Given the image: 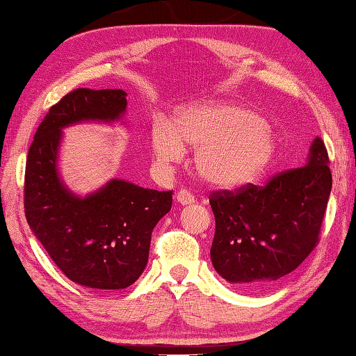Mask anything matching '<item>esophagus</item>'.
<instances>
[{"mask_svg": "<svg viewBox=\"0 0 356 356\" xmlns=\"http://www.w3.org/2000/svg\"><path fill=\"white\" fill-rule=\"evenodd\" d=\"M176 200H177V202L182 204V206H186V204L195 202V195L190 193L188 190H179L176 195Z\"/></svg>", "mask_w": 356, "mask_h": 356, "instance_id": "34e87169", "label": "esophagus"}]
</instances>
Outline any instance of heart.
Here are the masks:
<instances>
[{"label":"heart","mask_w":356,"mask_h":356,"mask_svg":"<svg viewBox=\"0 0 356 356\" xmlns=\"http://www.w3.org/2000/svg\"><path fill=\"white\" fill-rule=\"evenodd\" d=\"M149 141L161 166L182 160L185 144L197 146V172L206 182L222 188L254 182L278 154V141L264 119L248 108L231 104L185 108L177 114L174 127L163 119L155 122Z\"/></svg>","instance_id":"b5f03b06"}]
</instances>
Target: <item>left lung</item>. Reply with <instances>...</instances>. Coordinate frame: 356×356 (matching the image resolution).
Segmentation results:
<instances>
[{
  "mask_svg": "<svg viewBox=\"0 0 356 356\" xmlns=\"http://www.w3.org/2000/svg\"><path fill=\"white\" fill-rule=\"evenodd\" d=\"M327 147L316 138L308 163L276 174L265 186L215 191L210 257L231 284L264 289L293 272L311 254L331 191Z\"/></svg>",
  "mask_w": 356,
  "mask_h": 356,
  "instance_id": "left-lung-1",
  "label": "left lung"
}]
</instances>
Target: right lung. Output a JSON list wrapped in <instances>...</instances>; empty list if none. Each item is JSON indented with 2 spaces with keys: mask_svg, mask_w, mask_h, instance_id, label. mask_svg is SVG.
I'll list each match as a JSON object with an SVG mask.
<instances>
[{
  "mask_svg": "<svg viewBox=\"0 0 356 356\" xmlns=\"http://www.w3.org/2000/svg\"><path fill=\"white\" fill-rule=\"evenodd\" d=\"M125 110L122 89L78 88L48 110L26 159L29 227L70 281L99 291L125 289L140 278L154 227L171 210L172 191L113 179L78 196L59 177L58 154L64 127L84 120L116 122Z\"/></svg>",
  "mask_w": 356,
  "mask_h": 356,
  "instance_id": "1",
  "label": "right lung"
}]
</instances>
